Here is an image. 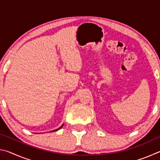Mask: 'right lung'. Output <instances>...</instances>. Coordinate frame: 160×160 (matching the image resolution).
<instances>
[{
	"instance_id": "right-lung-1",
	"label": "right lung",
	"mask_w": 160,
	"mask_h": 160,
	"mask_svg": "<svg viewBox=\"0 0 160 160\" xmlns=\"http://www.w3.org/2000/svg\"><path fill=\"white\" fill-rule=\"evenodd\" d=\"M63 125H64V123L63 124V125H62L61 127H60V128H57V129H56V130H53V131H58V130L59 129H61V128H62V127H63Z\"/></svg>"
}]
</instances>
